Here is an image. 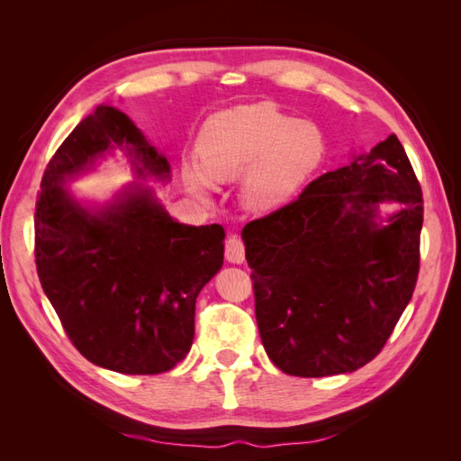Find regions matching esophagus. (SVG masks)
<instances>
[{
	"label": "esophagus",
	"instance_id": "1",
	"mask_svg": "<svg viewBox=\"0 0 461 461\" xmlns=\"http://www.w3.org/2000/svg\"><path fill=\"white\" fill-rule=\"evenodd\" d=\"M244 256H246V246H244L242 239H240V236L232 234L230 239L227 240V244H225V258H227V261H230V263H242Z\"/></svg>",
	"mask_w": 461,
	"mask_h": 461
}]
</instances>
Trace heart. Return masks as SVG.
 <instances>
[{
	"instance_id": "b5f03b06",
	"label": "heart",
	"mask_w": 461,
	"mask_h": 461,
	"mask_svg": "<svg viewBox=\"0 0 461 461\" xmlns=\"http://www.w3.org/2000/svg\"><path fill=\"white\" fill-rule=\"evenodd\" d=\"M202 169L186 165L188 183L207 188V178H239L240 202L249 212L271 213L286 205L319 169L325 136L271 104L239 105L209 117L198 136Z\"/></svg>"
}]
</instances>
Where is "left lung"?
<instances>
[{"instance_id": "8db88e82", "label": "left lung", "mask_w": 461, "mask_h": 461, "mask_svg": "<svg viewBox=\"0 0 461 461\" xmlns=\"http://www.w3.org/2000/svg\"><path fill=\"white\" fill-rule=\"evenodd\" d=\"M381 201L402 205L388 226L375 222ZM421 227V185L396 134L249 221L242 239L273 364L329 376L379 356L415 290Z\"/></svg>"}]
</instances>
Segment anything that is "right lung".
Wrapping results in <instances>:
<instances>
[{
    "instance_id": "obj_1",
    "label": "right lung",
    "mask_w": 461,
    "mask_h": 461,
    "mask_svg": "<svg viewBox=\"0 0 461 461\" xmlns=\"http://www.w3.org/2000/svg\"><path fill=\"white\" fill-rule=\"evenodd\" d=\"M111 144L158 176L169 163L127 113L97 105L53 153L36 200V271L68 340L92 364L124 375L173 369L194 340L200 290L225 258V229L175 221L149 190L92 213L61 186Z\"/></svg>"
}]
</instances>
